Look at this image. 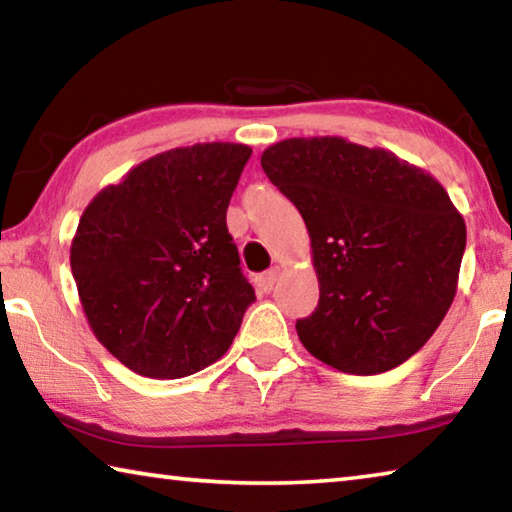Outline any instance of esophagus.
Returning a JSON list of instances; mask_svg holds the SVG:
<instances>
[{
    "label": "esophagus",
    "mask_w": 512,
    "mask_h": 512,
    "mask_svg": "<svg viewBox=\"0 0 512 512\" xmlns=\"http://www.w3.org/2000/svg\"><path fill=\"white\" fill-rule=\"evenodd\" d=\"M277 277H280V268H277V266H273L271 271L257 275V287H259V291H264V293L273 291Z\"/></svg>",
    "instance_id": "obj_1"
}]
</instances>
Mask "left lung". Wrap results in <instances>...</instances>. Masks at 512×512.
<instances>
[{"instance_id": "obj_1", "label": "left lung", "mask_w": 512, "mask_h": 512, "mask_svg": "<svg viewBox=\"0 0 512 512\" xmlns=\"http://www.w3.org/2000/svg\"><path fill=\"white\" fill-rule=\"evenodd\" d=\"M262 169L309 230L320 298L296 323L302 345L350 375L413 357L452 307L465 253V221L443 185L343 137L277 142Z\"/></svg>"}]
</instances>
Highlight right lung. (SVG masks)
I'll list each match as a JSON object with an SVG mask.
<instances>
[{
    "label": "right lung",
    "instance_id": "1",
    "mask_svg": "<svg viewBox=\"0 0 512 512\" xmlns=\"http://www.w3.org/2000/svg\"><path fill=\"white\" fill-rule=\"evenodd\" d=\"M250 146L153 155L92 198L72 275L94 336L137 375L178 379L221 359L255 302L225 225Z\"/></svg>",
    "mask_w": 512,
    "mask_h": 512
}]
</instances>
